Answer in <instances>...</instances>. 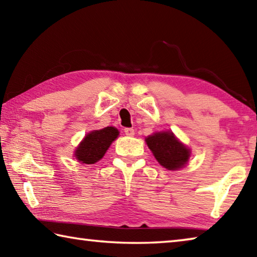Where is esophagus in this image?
<instances>
[{
  "mask_svg": "<svg viewBox=\"0 0 257 257\" xmlns=\"http://www.w3.org/2000/svg\"><path fill=\"white\" fill-rule=\"evenodd\" d=\"M124 134L127 135V136H134L135 130L133 128H125L124 129Z\"/></svg>",
  "mask_w": 257,
  "mask_h": 257,
  "instance_id": "esophagus-1",
  "label": "esophagus"
}]
</instances>
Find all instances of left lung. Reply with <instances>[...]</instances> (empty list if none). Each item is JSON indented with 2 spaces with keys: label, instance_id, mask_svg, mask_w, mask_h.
Segmentation results:
<instances>
[{
  "label": "left lung",
  "instance_id": "obj_1",
  "mask_svg": "<svg viewBox=\"0 0 257 257\" xmlns=\"http://www.w3.org/2000/svg\"><path fill=\"white\" fill-rule=\"evenodd\" d=\"M146 143L158 162L168 170H177L188 162L189 150L170 132L152 135L146 138Z\"/></svg>",
  "mask_w": 257,
  "mask_h": 257
}]
</instances>
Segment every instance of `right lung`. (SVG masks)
Returning a JSON list of instances; mask_svg holds the SVG:
<instances>
[{
  "label": "right lung",
  "mask_w": 257,
  "mask_h": 257,
  "mask_svg": "<svg viewBox=\"0 0 257 257\" xmlns=\"http://www.w3.org/2000/svg\"><path fill=\"white\" fill-rule=\"evenodd\" d=\"M118 129L114 127H106L89 133L76 150L75 155L77 160L86 164L97 162L103 158L111 143L118 137Z\"/></svg>",
  "instance_id": "1"
}]
</instances>
